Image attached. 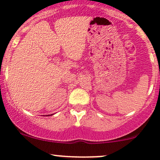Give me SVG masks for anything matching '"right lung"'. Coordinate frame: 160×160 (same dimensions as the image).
<instances>
[{
	"label": "right lung",
	"mask_w": 160,
	"mask_h": 160,
	"mask_svg": "<svg viewBox=\"0 0 160 160\" xmlns=\"http://www.w3.org/2000/svg\"><path fill=\"white\" fill-rule=\"evenodd\" d=\"M46 116H47V115H46ZM47 117H48V115H47Z\"/></svg>",
	"instance_id": "obj_1"
}]
</instances>
